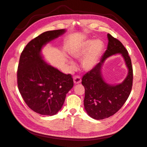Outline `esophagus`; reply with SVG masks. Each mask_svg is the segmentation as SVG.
Listing matches in <instances>:
<instances>
[{
    "label": "esophagus",
    "mask_w": 147,
    "mask_h": 147,
    "mask_svg": "<svg viewBox=\"0 0 147 147\" xmlns=\"http://www.w3.org/2000/svg\"><path fill=\"white\" fill-rule=\"evenodd\" d=\"M81 82V79L80 76H76L74 77V84H79Z\"/></svg>",
    "instance_id": "esophagus-1"
}]
</instances>
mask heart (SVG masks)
<instances>
[{"mask_svg":"<svg viewBox=\"0 0 147 147\" xmlns=\"http://www.w3.org/2000/svg\"><path fill=\"white\" fill-rule=\"evenodd\" d=\"M104 48L103 42L100 40H88L79 48L72 53V55L76 58L82 59V65L86 70L91 69L96 65L100 58ZM71 65L74 67V64L71 62Z\"/></svg>","mask_w":147,"mask_h":147,"instance_id":"obj_1","label":"heart"}]
</instances>
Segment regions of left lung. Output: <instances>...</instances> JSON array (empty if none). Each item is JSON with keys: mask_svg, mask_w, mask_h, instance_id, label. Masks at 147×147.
I'll return each instance as SVG.
<instances>
[{"mask_svg": "<svg viewBox=\"0 0 147 147\" xmlns=\"http://www.w3.org/2000/svg\"><path fill=\"white\" fill-rule=\"evenodd\" d=\"M107 37V50L100 62L82 78V84L85 89L84 108L88 114L96 120L108 118L119 111L129 97L133 84V68L127 50L119 40L109 33ZM117 53L121 54L124 57L129 73L121 84L112 86L103 81L101 67L105 60Z\"/></svg>", "mask_w": 147, "mask_h": 147, "instance_id": "8db88e82", "label": "left lung"}]
</instances>
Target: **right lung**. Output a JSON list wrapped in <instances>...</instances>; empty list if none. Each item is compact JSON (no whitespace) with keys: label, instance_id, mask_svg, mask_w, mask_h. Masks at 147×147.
<instances>
[{"label":"right lung","instance_id":"right-lung-1","mask_svg":"<svg viewBox=\"0 0 147 147\" xmlns=\"http://www.w3.org/2000/svg\"><path fill=\"white\" fill-rule=\"evenodd\" d=\"M65 32V30L60 29L41 33L26 45L20 55L17 70L18 90L28 107L41 115L56 114L73 87L72 76L48 65L40 53L45 44Z\"/></svg>","mask_w":147,"mask_h":147}]
</instances>
